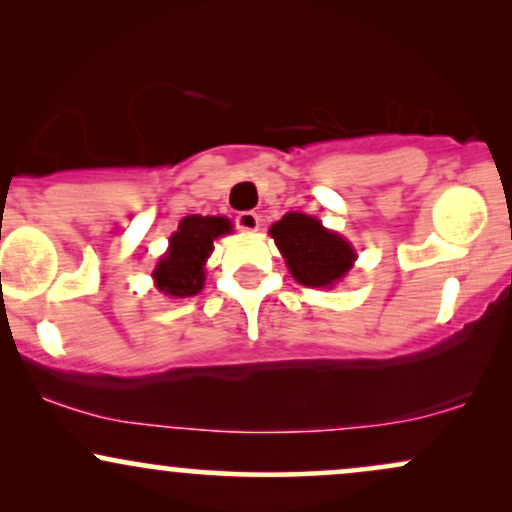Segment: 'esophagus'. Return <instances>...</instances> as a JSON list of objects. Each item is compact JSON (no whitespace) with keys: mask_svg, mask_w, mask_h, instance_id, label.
<instances>
[{"mask_svg":"<svg viewBox=\"0 0 512 512\" xmlns=\"http://www.w3.org/2000/svg\"><path fill=\"white\" fill-rule=\"evenodd\" d=\"M236 228L245 233L257 231V228H260V216H257L255 211H240V214L236 216Z\"/></svg>","mask_w":512,"mask_h":512,"instance_id":"esophagus-1","label":"esophagus"}]
</instances>
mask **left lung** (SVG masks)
<instances>
[{"label":"left lung","instance_id":"left-lung-1","mask_svg":"<svg viewBox=\"0 0 512 512\" xmlns=\"http://www.w3.org/2000/svg\"><path fill=\"white\" fill-rule=\"evenodd\" d=\"M269 233L284 252L291 274L303 286H332L354 264L351 245L337 233L322 228L313 216L286 214L269 228Z\"/></svg>","mask_w":512,"mask_h":512}]
</instances>
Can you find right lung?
Segmentation results:
<instances>
[{"instance_id":"obj_1","label":"right lung","mask_w":512,"mask_h":512,"mask_svg":"<svg viewBox=\"0 0 512 512\" xmlns=\"http://www.w3.org/2000/svg\"><path fill=\"white\" fill-rule=\"evenodd\" d=\"M231 233V221L223 216H187L170 236V248L156 264V286L166 296H195L204 284V262L214 240Z\"/></svg>"}]
</instances>
